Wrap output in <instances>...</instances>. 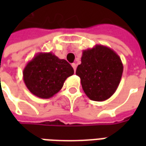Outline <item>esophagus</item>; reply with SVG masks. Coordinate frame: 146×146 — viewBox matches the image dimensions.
Returning a JSON list of instances; mask_svg holds the SVG:
<instances>
[{
	"label": "esophagus",
	"instance_id": "obj_1",
	"mask_svg": "<svg viewBox=\"0 0 146 146\" xmlns=\"http://www.w3.org/2000/svg\"><path fill=\"white\" fill-rule=\"evenodd\" d=\"M72 66H73V70H74V71H76V63H73L72 64Z\"/></svg>",
	"mask_w": 146,
	"mask_h": 146
}]
</instances>
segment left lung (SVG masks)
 I'll return each instance as SVG.
<instances>
[{
  "instance_id": "obj_1",
  "label": "left lung",
  "mask_w": 146,
  "mask_h": 146,
  "mask_svg": "<svg viewBox=\"0 0 146 146\" xmlns=\"http://www.w3.org/2000/svg\"><path fill=\"white\" fill-rule=\"evenodd\" d=\"M123 66L118 54L101 44L84 50L76 74L91 100L106 101L115 93L122 77Z\"/></svg>"
}]
</instances>
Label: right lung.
Here are the masks:
<instances>
[{"label":"right lung","mask_w":146,"mask_h":146,"mask_svg":"<svg viewBox=\"0 0 146 146\" xmlns=\"http://www.w3.org/2000/svg\"><path fill=\"white\" fill-rule=\"evenodd\" d=\"M73 67L51 52H40L27 64L23 72L27 88L40 98H49L60 91L65 80L72 76Z\"/></svg>","instance_id":"obj_1"}]
</instances>
